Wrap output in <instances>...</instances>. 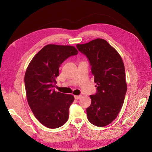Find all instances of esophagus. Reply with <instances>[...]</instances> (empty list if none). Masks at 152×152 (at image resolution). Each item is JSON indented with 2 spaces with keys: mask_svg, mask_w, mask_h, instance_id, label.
Returning <instances> with one entry per match:
<instances>
[{
  "mask_svg": "<svg viewBox=\"0 0 152 152\" xmlns=\"http://www.w3.org/2000/svg\"><path fill=\"white\" fill-rule=\"evenodd\" d=\"M81 97V95H75V99L76 100H78L79 99H80Z\"/></svg>",
  "mask_w": 152,
  "mask_h": 152,
  "instance_id": "obj_1",
  "label": "esophagus"
}]
</instances>
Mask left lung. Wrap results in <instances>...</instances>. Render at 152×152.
Instances as JSON below:
<instances>
[{
	"instance_id": "obj_1",
	"label": "left lung",
	"mask_w": 152,
	"mask_h": 152,
	"mask_svg": "<svg viewBox=\"0 0 152 152\" xmlns=\"http://www.w3.org/2000/svg\"><path fill=\"white\" fill-rule=\"evenodd\" d=\"M77 49L89 60L97 92L90 95L87 116L91 123L105 126L117 117L123 105L127 91L125 69L118 52L103 39H97Z\"/></svg>"
}]
</instances>
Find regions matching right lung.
I'll return each mask as SVG.
<instances>
[{
  "label": "right lung",
  "mask_w": 152,
  "mask_h": 152,
  "mask_svg": "<svg viewBox=\"0 0 152 152\" xmlns=\"http://www.w3.org/2000/svg\"><path fill=\"white\" fill-rule=\"evenodd\" d=\"M77 53L73 46L49 44L34 56L27 68L25 85L29 106L37 120L49 128H58L68 119L73 95L55 92L54 87L61 64Z\"/></svg>",
  "instance_id": "right-lung-1"
}]
</instances>
